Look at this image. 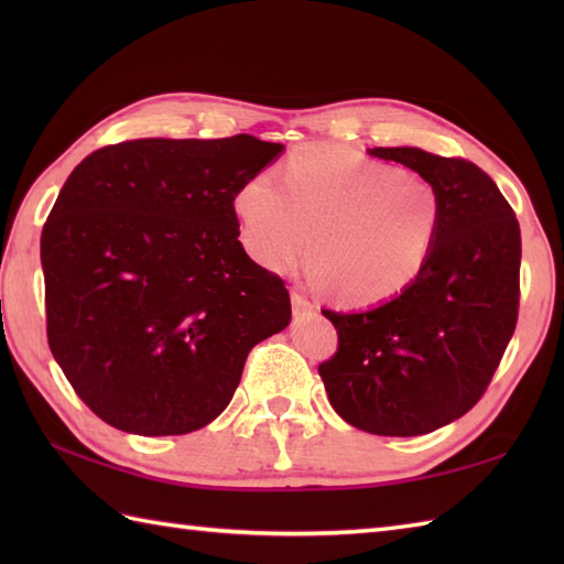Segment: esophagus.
<instances>
[{"instance_id": "1", "label": "esophagus", "mask_w": 564, "mask_h": 564, "mask_svg": "<svg viewBox=\"0 0 564 564\" xmlns=\"http://www.w3.org/2000/svg\"><path fill=\"white\" fill-rule=\"evenodd\" d=\"M291 303H293V313L295 315L310 313V310H315V303L307 301V297L301 291H291Z\"/></svg>"}]
</instances>
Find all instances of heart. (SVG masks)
I'll return each instance as SVG.
<instances>
[{
	"mask_svg": "<svg viewBox=\"0 0 564 564\" xmlns=\"http://www.w3.org/2000/svg\"><path fill=\"white\" fill-rule=\"evenodd\" d=\"M281 176L259 172L235 194L259 267L289 271L313 242V275L346 305L388 303L422 275L443 215L429 178L322 145L291 154Z\"/></svg>",
	"mask_w": 564,
	"mask_h": 564,
	"instance_id": "1",
	"label": "heart"
}]
</instances>
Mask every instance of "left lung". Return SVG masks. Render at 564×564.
I'll return each instance as SVG.
<instances>
[{
	"instance_id": "left-lung-1",
	"label": "left lung",
	"mask_w": 564,
	"mask_h": 564,
	"mask_svg": "<svg viewBox=\"0 0 564 564\" xmlns=\"http://www.w3.org/2000/svg\"><path fill=\"white\" fill-rule=\"evenodd\" d=\"M438 188L441 227L422 275L392 301L322 310L339 334L319 364L344 422L378 436H422L480 402L519 319L517 213L480 166L419 148H373Z\"/></svg>"
}]
</instances>
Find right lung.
<instances>
[{
	"label": "right lung",
	"mask_w": 564,
	"mask_h": 564,
	"mask_svg": "<svg viewBox=\"0 0 564 564\" xmlns=\"http://www.w3.org/2000/svg\"><path fill=\"white\" fill-rule=\"evenodd\" d=\"M281 142L142 138L84 158L41 235L47 344L89 410L128 434L218 416L291 295L247 257L235 194Z\"/></svg>",
	"instance_id": "right-lung-1"
}]
</instances>
